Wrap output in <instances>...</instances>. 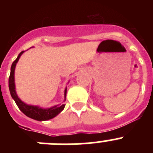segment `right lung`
I'll return each mask as SVG.
<instances>
[{"label": "right lung", "instance_id": "obj_1", "mask_svg": "<svg viewBox=\"0 0 153 153\" xmlns=\"http://www.w3.org/2000/svg\"><path fill=\"white\" fill-rule=\"evenodd\" d=\"M24 51H22L19 53L17 59L13 62L11 65L10 76H9V90H10V95H11L12 98L13 99V100L15 101L16 104L20 109V110L24 114L26 115L27 117L33 119V120H37V121H46V120H49L51 119L54 118L59 113L63 111V109L65 107V104L56 105V106H53L50 108H43L39 106L28 105V104L23 102L21 99L19 98L17 93H16L14 71H15L16 65H17L21 55L24 53ZM66 96H67V87L64 90V101L66 100Z\"/></svg>", "mask_w": 153, "mask_h": 153}]
</instances>
